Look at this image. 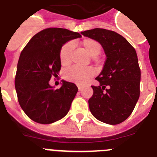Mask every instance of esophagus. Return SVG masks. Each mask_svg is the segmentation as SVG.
I'll return each instance as SVG.
<instances>
[{"label":"esophagus","instance_id":"1","mask_svg":"<svg viewBox=\"0 0 157 157\" xmlns=\"http://www.w3.org/2000/svg\"><path fill=\"white\" fill-rule=\"evenodd\" d=\"M78 90H79V91H81V90H82V86H78Z\"/></svg>","mask_w":157,"mask_h":157}]
</instances>
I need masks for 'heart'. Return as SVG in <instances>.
<instances>
[{
    "mask_svg": "<svg viewBox=\"0 0 157 157\" xmlns=\"http://www.w3.org/2000/svg\"><path fill=\"white\" fill-rule=\"evenodd\" d=\"M82 45L85 50L93 57L99 55L101 52V45L96 40L93 39H86L82 42ZM73 45L71 43H67L60 50L59 59L61 64L64 67L68 66L71 62ZM94 75V71L90 67H80L74 66L66 70L64 78L70 82L78 85L86 84Z\"/></svg>",
    "mask_w": 157,
    "mask_h": 157,
    "instance_id": "obj_1",
    "label": "heart"
}]
</instances>
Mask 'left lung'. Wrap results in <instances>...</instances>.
Returning a JSON list of instances; mask_svg holds the SVG:
<instances>
[{"mask_svg": "<svg viewBox=\"0 0 157 157\" xmlns=\"http://www.w3.org/2000/svg\"><path fill=\"white\" fill-rule=\"evenodd\" d=\"M101 44L107 59L92 86L93 94L89 100L92 114L97 120L117 124L131 115L140 95L141 71L135 48L120 34L104 29L81 33Z\"/></svg>", "mask_w": 157, "mask_h": 157, "instance_id": "left-lung-1", "label": "left lung"}]
</instances>
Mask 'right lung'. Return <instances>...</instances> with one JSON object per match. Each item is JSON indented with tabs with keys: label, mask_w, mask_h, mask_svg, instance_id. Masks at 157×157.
Masks as SVG:
<instances>
[{
	"label": "right lung",
	"mask_w": 157,
	"mask_h": 157,
	"mask_svg": "<svg viewBox=\"0 0 157 157\" xmlns=\"http://www.w3.org/2000/svg\"><path fill=\"white\" fill-rule=\"evenodd\" d=\"M78 33L48 28L32 37L18 59L15 86L18 103L31 120L51 124L68 113L78 92L72 82L61 80L60 89L49 83L61 70L60 50L69 40L80 38Z\"/></svg>",
	"instance_id": "add662e5"
}]
</instances>
